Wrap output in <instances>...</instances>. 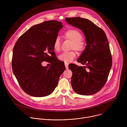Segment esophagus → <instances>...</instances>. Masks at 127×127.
Returning a JSON list of instances; mask_svg holds the SVG:
<instances>
[{"label":"esophagus","mask_w":127,"mask_h":127,"mask_svg":"<svg viewBox=\"0 0 127 127\" xmlns=\"http://www.w3.org/2000/svg\"><path fill=\"white\" fill-rule=\"evenodd\" d=\"M68 65H69V64L68 63H65V67L66 69L68 68Z\"/></svg>","instance_id":"esophagus-1"}]
</instances>
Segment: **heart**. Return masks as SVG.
I'll return each mask as SVG.
<instances>
[{"instance_id":"b5f03b06","label":"heart","mask_w":127,"mask_h":127,"mask_svg":"<svg viewBox=\"0 0 127 127\" xmlns=\"http://www.w3.org/2000/svg\"><path fill=\"white\" fill-rule=\"evenodd\" d=\"M65 37L72 42L71 48L74 49L78 52H82L85 49V43L81 40L82 35L81 32L75 29H70L64 33ZM60 39L57 37L53 43L54 49L58 52L60 49ZM76 57V54L74 51L64 52L59 56V59L65 63H69L73 61Z\"/></svg>"}]
</instances>
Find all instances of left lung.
I'll return each mask as SVG.
<instances>
[{
    "mask_svg": "<svg viewBox=\"0 0 127 127\" xmlns=\"http://www.w3.org/2000/svg\"><path fill=\"white\" fill-rule=\"evenodd\" d=\"M66 22L81 30L86 46L77 61L83 65H69L72 72L74 91L83 95H94L103 87L112 65L109 44L104 32L90 21L80 17L65 18Z\"/></svg>",
    "mask_w": 127,
    "mask_h": 127,
    "instance_id": "8db88e82",
    "label": "left lung"
}]
</instances>
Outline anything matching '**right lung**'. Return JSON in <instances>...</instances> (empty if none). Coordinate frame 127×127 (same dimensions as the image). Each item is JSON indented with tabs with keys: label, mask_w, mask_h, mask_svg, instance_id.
Wrapping results in <instances>:
<instances>
[{
	"label": "right lung",
	"mask_w": 127,
	"mask_h": 127,
	"mask_svg": "<svg viewBox=\"0 0 127 127\" xmlns=\"http://www.w3.org/2000/svg\"><path fill=\"white\" fill-rule=\"evenodd\" d=\"M63 26L49 21L32 27L16 42L13 50L12 69L21 87L28 95L44 97L51 94L66 68L57 59L53 43ZM51 63L44 67L41 62Z\"/></svg>",
	"instance_id": "right-lung-1"
}]
</instances>
